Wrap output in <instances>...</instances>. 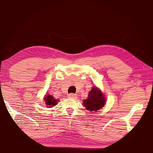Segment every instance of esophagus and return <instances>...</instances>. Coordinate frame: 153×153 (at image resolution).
<instances>
[{"label":"esophagus","mask_w":153,"mask_h":153,"mask_svg":"<svg viewBox=\"0 0 153 153\" xmlns=\"http://www.w3.org/2000/svg\"><path fill=\"white\" fill-rule=\"evenodd\" d=\"M68 98H70V99H76L77 98V96H76V94H74V93H70V94H69V95H68Z\"/></svg>","instance_id":"1"}]
</instances>
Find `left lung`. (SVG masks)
I'll use <instances>...</instances> for the list:
<instances>
[{"label":"left lung","instance_id":"left-lung-1","mask_svg":"<svg viewBox=\"0 0 153 153\" xmlns=\"http://www.w3.org/2000/svg\"><path fill=\"white\" fill-rule=\"evenodd\" d=\"M83 103L87 110L90 111H97L105 106L106 97L101 91L94 86L89 91L87 99L84 100Z\"/></svg>","mask_w":153,"mask_h":153}]
</instances>
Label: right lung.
I'll use <instances>...</instances> for the list:
<instances>
[{"label":"right lung","instance_id":"1","mask_svg":"<svg viewBox=\"0 0 153 153\" xmlns=\"http://www.w3.org/2000/svg\"><path fill=\"white\" fill-rule=\"evenodd\" d=\"M44 100L48 108H51V107L54 106L58 102V100L55 99L54 97L51 95H47L45 96L44 97Z\"/></svg>","mask_w":153,"mask_h":153}]
</instances>
